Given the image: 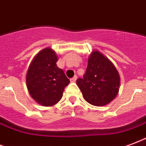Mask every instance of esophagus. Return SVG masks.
<instances>
[{"label":"esophagus","instance_id":"esophagus-1","mask_svg":"<svg viewBox=\"0 0 146 146\" xmlns=\"http://www.w3.org/2000/svg\"><path fill=\"white\" fill-rule=\"evenodd\" d=\"M76 80H77V76H74L72 79H70V82H75L76 81Z\"/></svg>","mask_w":146,"mask_h":146}]
</instances>
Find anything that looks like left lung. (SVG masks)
<instances>
[{
  "label": "left lung",
  "instance_id": "8db88e82",
  "mask_svg": "<svg viewBox=\"0 0 146 146\" xmlns=\"http://www.w3.org/2000/svg\"><path fill=\"white\" fill-rule=\"evenodd\" d=\"M120 83V75L114 65L98 50L89 55L83 78L76 80L84 99L95 106H104L114 99Z\"/></svg>",
  "mask_w": 146,
  "mask_h": 146
}]
</instances>
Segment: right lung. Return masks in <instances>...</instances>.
<instances>
[{"label":"right lung","mask_w":146,"mask_h":146,"mask_svg":"<svg viewBox=\"0 0 146 146\" xmlns=\"http://www.w3.org/2000/svg\"><path fill=\"white\" fill-rule=\"evenodd\" d=\"M57 55L46 48L35 55L26 74L29 93L35 102L43 106L57 104L63 96L64 88L70 83L64 70L57 67Z\"/></svg>","instance_id":"1"}]
</instances>
